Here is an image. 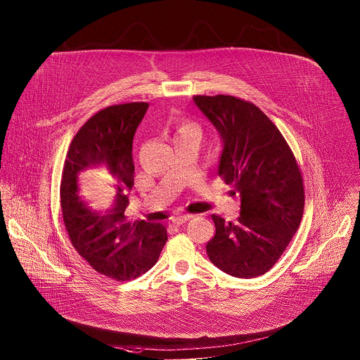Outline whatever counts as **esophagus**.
Segmentation results:
<instances>
[{
  "label": "esophagus",
  "mask_w": 360,
  "mask_h": 360,
  "mask_svg": "<svg viewBox=\"0 0 360 360\" xmlns=\"http://www.w3.org/2000/svg\"><path fill=\"white\" fill-rule=\"evenodd\" d=\"M193 217H195L193 214H181V216L172 217V222L176 224V225H181V224L186 222L188 219H191V218H193Z\"/></svg>",
  "instance_id": "obj_1"
}]
</instances>
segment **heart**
I'll use <instances>...</instances> for the list:
<instances>
[{
    "mask_svg": "<svg viewBox=\"0 0 360 360\" xmlns=\"http://www.w3.org/2000/svg\"><path fill=\"white\" fill-rule=\"evenodd\" d=\"M184 134H199V131L193 124L185 122V124L179 125V128H178V135H184Z\"/></svg>",
    "mask_w": 360,
    "mask_h": 360,
    "instance_id": "heart-1",
    "label": "heart"
}]
</instances>
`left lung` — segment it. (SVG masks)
Segmentation results:
<instances>
[{
    "mask_svg": "<svg viewBox=\"0 0 360 360\" xmlns=\"http://www.w3.org/2000/svg\"><path fill=\"white\" fill-rule=\"evenodd\" d=\"M221 141L218 175L240 196V216L213 214L210 262L238 278L267 273L285 252L304 207L303 179L287 141L253 103L233 96H195Z\"/></svg>",
    "mask_w": 360,
    "mask_h": 360,
    "instance_id": "1",
    "label": "left lung"
}]
</instances>
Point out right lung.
I'll return each instance as SVG.
<instances>
[{"label":"right lung","instance_id":"right-lung-1","mask_svg":"<svg viewBox=\"0 0 360 360\" xmlns=\"http://www.w3.org/2000/svg\"><path fill=\"white\" fill-rule=\"evenodd\" d=\"M147 103L110 105L75 135L61 181V212L76 252L100 274L129 281L148 271L168 239L164 224L125 216L134 186L132 143ZM96 169L105 186L79 192L77 176Z\"/></svg>","mask_w":360,"mask_h":360}]
</instances>
